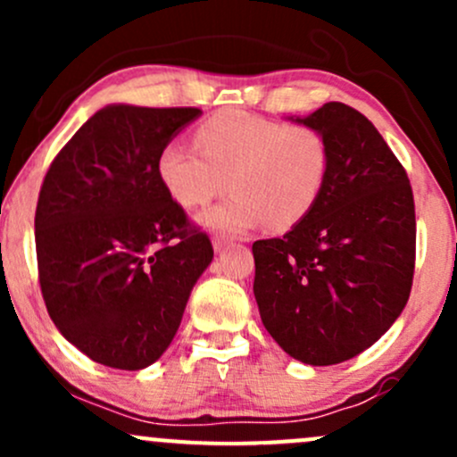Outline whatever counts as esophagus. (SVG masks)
<instances>
[{
	"instance_id": "34e87169",
	"label": "esophagus",
	"mask_w": 457,
	"mask_h": 457,
	"mask_svg": "<svg viewBox=\"0 0 457 457\" xmlns=\"http://www.w3.org/2000/svg\"><path fill=\"white\" fill-rule=\"evenodd\" d=\"M232 245V238H228V236H223V234H217L212 238V246H214V251H223V249H228V246Z\"/></svg>"
}]
</instances>
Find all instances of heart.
<instances>
[{
  "label": "heart",
  "instance_id": "heart-1",
  "mask_svg": "<svg viewBox=\"0 0 457 457\" xmlns=\"http://www.w3.org/2000/svg\"><path fill=\"white\" fill-rule=\"evenodd\" d=\"M197 145L167 144L159 154L162 187L180 206H206L229 187L234 195L202 217L223 232L264 223L295 228L316 208L327 187L330 152L316 129L283 124L262 115L225 109L195 133Z\"/></svg>",
  "mask_w": 457,
  "mask_h": 457
}]
</instances>
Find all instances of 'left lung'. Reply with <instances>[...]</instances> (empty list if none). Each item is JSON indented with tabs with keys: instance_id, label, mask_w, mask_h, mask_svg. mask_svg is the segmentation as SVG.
I'll use <instances>...</instances> for the list:
<instances>
[{
	"instance_id": "1",
	"label": "left lung",
	"mask_w": 457,
	"mask_h": 457,
	"mask_svg": "<svg viewBox=\"0 0 457 457\" xmlns=\"http://www.w3.org/2000/svg\"><path fill=\"white\" fill-rule=\"evenodd\" d=\"M296 122L327 139V187L290 232L255 240L253 295L287 354L335 365L378 342L406 307L414 199L406 170L361 112L327 103Z\"/></svg>"
}]
</instances>
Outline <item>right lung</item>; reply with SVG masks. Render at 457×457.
Segmentation results:
<instances>
[{
	"label": "right lung",
	"mask_w": 457,
	"mask_h": 457,
	"mask_svg": "<svg viewBox=\"0 0 457 457\" xmlns=\"http://www.w3.org/2000/svg\"><path fill=\"white\" fill-rule=\"evenodd\" d=\"M199 115L107 104L46 171L34 219L40 290L57 330L96 363H154L212 262L211 238L159 178L161 150Z\"/></svg>",
	"instance_id": "right-lung-1"
}]
</instances>
